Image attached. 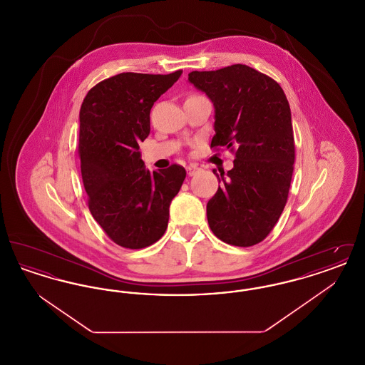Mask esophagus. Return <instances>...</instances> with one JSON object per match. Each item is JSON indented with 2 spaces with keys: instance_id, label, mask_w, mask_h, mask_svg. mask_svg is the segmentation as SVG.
<instances>
[{
  "instance_id": "obj_1",
  "label": "esophagus",
  "mask_w": 365,
  "mask_h": 365,
  "mask_svg": "<svg viewBox=\"0 0 365 365\" xmlns=\"http://www.w3.org/2000/svg\"><path fill=\"white\" fill-rule=\"evenodd\" d=\"M200 170H201V168H200V167H197V165H194V164H190V165L186 168V171H187V175H189V176H192V175L197 174Z\"/></svg>"
}]
</instances>
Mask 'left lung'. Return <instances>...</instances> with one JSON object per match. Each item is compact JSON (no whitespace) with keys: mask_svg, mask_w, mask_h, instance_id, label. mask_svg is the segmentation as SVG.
Here are the masks:
<instances>
[{"mask_svg":"<svg viewBox=\"0 0 365 365\" xmlns=\"http://www.w3.org/2000/svg\"><path fill=\"white\" fill-rule=\"evenodd\" d=\"M189 83L215 108L210 148L235 149L234 168L216 174L222 183L207 204L212 232L234 246L261 242L287 201L294 164L290 105L269 76L243 64L192 71Z\"/></svg>","mask_w":365,"mask_h":365,"instance_id":"obj_1","label":"left lung"}]
</instances>
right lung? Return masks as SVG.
I'll list each match as a JSON object with an SVG mask.
<instances>
[{"mask_svg": "<svg viewBox=\"0 0 365 365\" xmlns=\"http://www.w3.org/2000/svg\"><path fill=\"white\" fill-rule=\"evenodd\" d=\"M123 72L87 93L79 113L81 171L88 209L106 235L142 249L165 232L170 205L186 178L180 165L150 173L139 142L150 133V109L180 78Z\"/></svg>", "mask_w": 365, "mask_h": 365, "instance_id": "obj_1", "label": "right lung"}]
</instances>
